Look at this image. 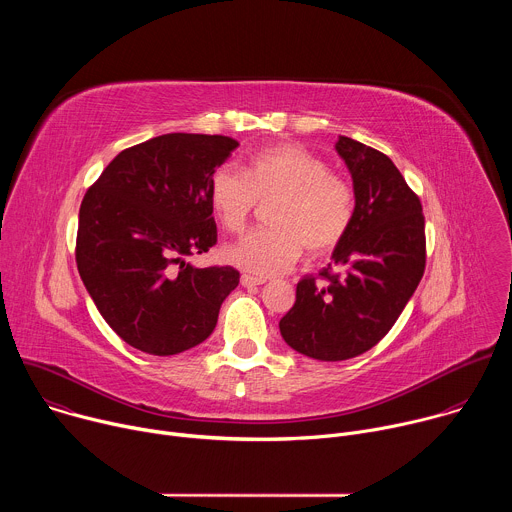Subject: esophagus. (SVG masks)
<instances>
[{"label":"esophagus","mask_w":512,"mask_h":512,"mask_svg":"<svg viewBox=\"0 0 512 512\" xmlns=\"http://www.w3.org/2000/svg\"><path fill=\"white\" fill-rule=\"evenodd\" d=\"M267 279L265 277H255V275H249V273H243L241 275V283L245 287H253V285H263Z\"/></svg>","instance_id":"esophagus-1"}]
</instances>
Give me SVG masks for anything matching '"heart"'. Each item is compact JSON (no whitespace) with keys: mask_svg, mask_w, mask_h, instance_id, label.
<instances>
[{"mask_svg":"<svg viewBox=\"0 0 512 512\" xmlns=\"http://www.w3.org/2000/svg\"><path fill=\"white\" fill-rule=\"evenodd\" d=\"M208 202L218 223L241 233L257 204H271L257 229L225 249L229 263L267 277L283 273L306 251L324 259L338 249L352 227L354 190L330 166L300 145L281 143L257 152L245 174L235 166L216 168Z\"/></svg>","mask_w":512,"mask_h":512,"instance_id":"obj_1","label":"heart"}]
</instances>
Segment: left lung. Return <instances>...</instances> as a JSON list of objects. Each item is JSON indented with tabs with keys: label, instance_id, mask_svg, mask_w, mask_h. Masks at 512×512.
Returning a JSON list of instances; mask_svg holds the SVG:
<instances>
[{
	"label": "left lung",
	"instance_id": "left-lung-1",
	"mask_svg": "<svg viewBox=\"0 0 512 512\" xmlns=\"http://www.w3.org/2000/svg\"><path fill=\"white\" fill-rule=\"evenodd\" d=\"M336 152L354 186L352 227L332 263L298 281L281 320L283 340L316 360L371 350L393 328L425 271L419 196L383 152L340 135Z\"/></svg>",
	"mask_w": 512,
	"mask_h": 512
}]
</instances>
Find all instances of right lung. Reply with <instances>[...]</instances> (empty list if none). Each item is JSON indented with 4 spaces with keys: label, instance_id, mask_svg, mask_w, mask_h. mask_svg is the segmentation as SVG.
Instances as JSON below:
<instances>
[{
    "label": "right lung",
    "instance_id": "1",
    "mask_svg": "<svg viewBox=\"0 0 512 512\" xmlns=\"http://www.w3.org/2000/svg\"><path fill=\"white\" fill-rule=\"evenodd\" d=\"M237 141L166 133L123 150L79 210L77 267L97 310L129 346L170 356L206 340L239 285L231 265L192 267L216 245L208 182Z\"/></svg>",
    "mask_w": 512,
    "mask_h": 512
}]
</instances>
